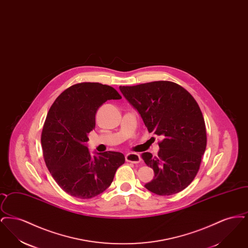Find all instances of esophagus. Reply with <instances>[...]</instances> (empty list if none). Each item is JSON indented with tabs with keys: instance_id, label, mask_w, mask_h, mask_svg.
Returning a JSON list of instances; mask_svg holds the SVG:
<instances>
[{
	"instance_id": "1",
	"label": "esophagus",
	"mask_w": 248,
	"mask_h": 248,
	"mask_svg": "<svg viewBox=\"0 0 248 248\" xmlns=\"http://www.w3.org/2000/svg\"><path fill=\"white\" fill-rule=\"evenodd\" d=\"M125 161L132 164H139L141 162V157L140 156V154L131 153L125 155Z\"/></svg>"
}]
</instances>
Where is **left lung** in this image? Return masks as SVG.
<instances>
[{"label": "left lung", "instance_id": "left-lung-1", "mask_svg": "<svg viewBox=\"0 0 248 248\" xmlns=\"http://www.w3.org/2000/svg\"><path fill=\"white\" fill-rule=\"evenodd\" d=\"M119 88L140 114L148 131L163 139L157 156L141 154L154 171L146 189L165 196L187 188L199 171L206 148L204 120L193 96L168 81Z\"/></svg>", "mask_w": 248, "mask_h": 248}]
</instances>
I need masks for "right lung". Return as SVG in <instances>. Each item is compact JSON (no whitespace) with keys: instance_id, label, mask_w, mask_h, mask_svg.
Here are the masks:
<instances>
[{"instance_id":"obj_1","label":"right lung","mask_w":248,"mask_h":248,"mask_svg":"<svg viewBox=\"0 0 248 248\" xmlns=\"http://www.w3.org/2000/svg\"><path fill=\"white\" fill-rule=\"evenodd\" d=\"M121 98L109 85L77 83L59 94L50 108L41 138L44 158L59 187L71 196L90 199L102 193L124 164L121 153L92 157L86 146L98 108L107 100Z\"/></svg>"}]
</instances>
